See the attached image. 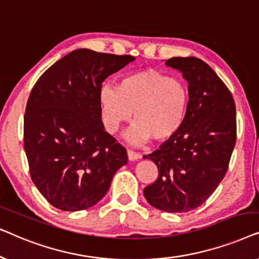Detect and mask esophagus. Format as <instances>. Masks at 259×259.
<instances>
[{"label": "esophagus", "mask_w": 259, "mask_h": 259, "mask_svg": "<svg viewBox=\"0 0 259 259\" xmlns=\"http://www.w3.org/2000/svg\"><path fill=\"white\" fill-rule=\"evenodd\" d=\"M127 155H128V159L131 161H134V160H138V159L141 158V155L139 153H137V152H134L132 150H128L127 151Z\"/></svg>", "instance_id": "obj_1"}]
</instances>
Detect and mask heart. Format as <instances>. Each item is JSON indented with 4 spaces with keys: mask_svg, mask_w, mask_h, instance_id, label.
Returning a JSON list of instances; mask_svg holds the SVG:
<instances>
[{
    "mask_svg": "<svg viewBox=\"0 0 259 259\" xmlns=\"http://www.w3.org/2000/svg\"><path fill=\"white\" fill-rule=\"evenodd\" d=\"M190 90L185 81L154 69L133 73L120 80L118 87L102 84L99 91L106 130L115 133L132 118L126 133L132 145L150 140L164 143L179 132L189 114Z\"/></svg>",
    "mask_w": 259,
    "mask_h": 259,
    "instance_id": "heart-1",
    "label": "heart"
}]
</instances>
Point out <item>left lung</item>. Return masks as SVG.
Here are the masks:
<instances>
[{
	"mask_svg": "<svg viewBox=\"0 0 259 259\" xmlns=\"http://www.w3.org/2000/svg\"><path fill=\"white\" fill-rule=\"evenodd\" d=\"M165 63L189 83L190 109L179 132L144 155L159 172L144 196L153 207L176 213L200 206L225 177L236 144V105L229 88L203 60L172 58Z\"/></svg>",
	"mask_w": 259,
	"mask_h": 259,
	"instance_id": "obj_1",
	"label": "left lung"
}]
</instances>
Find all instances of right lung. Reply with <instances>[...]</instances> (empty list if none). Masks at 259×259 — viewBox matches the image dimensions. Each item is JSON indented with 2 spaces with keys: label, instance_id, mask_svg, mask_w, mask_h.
I'll list each match as a JSON object with an SVG mask.
<instances>
[{
  "label": "right lung",
  "instance_id": "1",
  "mask_svg": "<svg viewBox=\"0 0 259 259\" xmlns=\"http://www.w3.org/2000/svg\"><path fill=\"white\" fill-rule=\"evenodd\" d=\"M134 60L76 49L34 84L24 113V151L31 180L56 208L93 206L127 164L125 147L105 131L99 91L106 77Z\"/></svg>",
  "mask_w": 259,
  "mask_h": 259
}]
</instances>
